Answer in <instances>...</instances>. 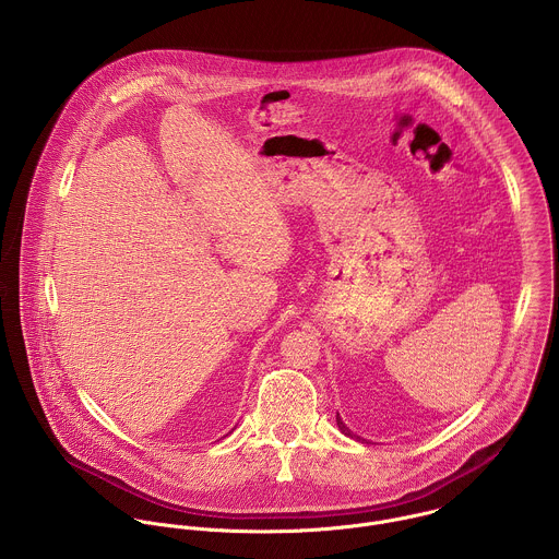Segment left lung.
Returning a JSON list of instances; mask_svg holds the SVG:
<instances>
[{
    "label": "left lung",
    "instance_id": "1",
    "mask_svg": "<svg viewBox=\"0 0 559 559\" xmlns=\"http://www.w3.org/2000/svg\"><path fill=\"white\" fill-rule=\"evenodd\" d=\"M336 423H338V429H341V431H343V433H345V436H349V438H356V440H362V438H360V436H356V433H354V431H352V429H349V427H347V425H345V423H343V418H341V414H336Z\"/></svg>",
    "mask_w": 559,
    "mask_h": 559
}]
</instances>
